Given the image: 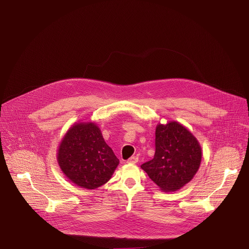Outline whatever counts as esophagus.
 <instances>
[{
    "mask_svg": "<svg viewBox=\"0 0 249 249\" xmlns=\"http://www.w3.org/2000/svg\"><path fill=\"white\" fill-rule=\"evenodd\" d=\"M138 160H139L138 157H131V158L127 160V162H128V163H137Z\"/></svg>",
    "mask_w": 249,
    "mask_h": 249,
    "instance_id": "esophagus-1",
    "label": "esophagus"
}]
</instances>
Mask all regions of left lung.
Returning a JSON list of instances; mask_svg holds the SVG:
<instances>
[{
  "label": "left lung",
  "mask_w": 249,
  "mask_h": 249,
  "mask_svg": "<svg viewBox=\"0 0 249 249\" xmlns=\"http://www.w3.org/2000/svg\"><path fill=\"white\" fill-rule=\"evenodd\" d=\"M202 148L194 135L182 124L169 121L156 128V153L141 165L163 192L182 188L200 167Z\"/></svg>",
  "instance_id": "1"
}]
</instances>
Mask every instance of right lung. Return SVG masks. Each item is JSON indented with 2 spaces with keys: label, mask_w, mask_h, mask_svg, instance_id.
I'll list each match as a JSON object with an SVG mask.
<instances>
[{
  "label": "right lung",
  "mask_w": 249,
  "mask_h": 249,
  "mask_svg": "<svg viewBox=\"0 0 249 249\" xmlns=\"http://www.w3.org/2000/svg\"><path fill=\"white\" fill-rule=\"evenodd\" d=\"M57 160L67 178L86 189L105 184L119 164L93 122H79L69 128L60 142Z\"/></svg>",
  "instance_id": "obj_1"
}]
</instances>
